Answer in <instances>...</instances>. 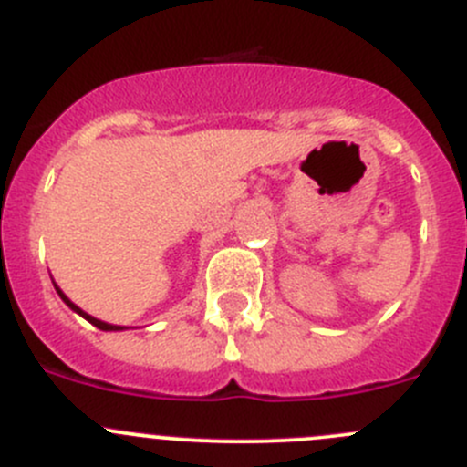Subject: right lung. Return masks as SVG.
<instances>
[{
  "mask_svg": "<svg viewBox=\"0 0 467 467\" xmlns=\"http://www.w3.org/2000/svg\"><path fill=\"white\" fill-rule=\"evenodd\" d=\"M55 290H57V295H59V297L64 299V304H67L68 308H73V311H76V313H80V316L85 317V320H89L91 325L99 327V329H103V332H119V329H126V327H119V325H108V322H103V320H96L94 316H89V313H85V311H82V308H78L76 304H73L71 299H68L67 295H64L62 290H59V287H57V285H55Z\"/></svg>",
  "mask_w": 467,
  "mask_h": 467,
  "instance_id": "1",
  "label": "right lung"
}]
</instances>
